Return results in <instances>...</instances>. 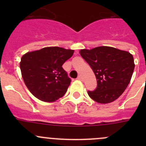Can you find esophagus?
Returning a JSON list of instances; mask_svg holds the SVG:
<instances>
[{"mask_svg":"<svg viewBox=\"0 0 146 146\" xmlns=\"http://www.w3.org/2000/svg\"><path fill=\"white\" fill-rule=\"evenodd\" d=\"M77 79H78V80H82V76H78Z\"/></svg>","mask_w":146,"mask_h":146,"instance_id":"esophagus-1","label":"esophagus"}]
</instances>
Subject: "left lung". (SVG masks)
<instances>
[{"mask_svg":"<svg viewBox=\"0 0 146 146\" xmlns=\"http://www.w3.org/2000/svg\"><path fill=\"white\" fill-rule=\"evenodd\" d=\"M80 54L92 69L98 82L95 90L88 91V95L101 104L117 100L127 88L133 75V56L110 46L82 49Z\"/></svg>","mask_w":146,"mask_h":146,"instance_id":"1","label":"left lung"}]
</instances>
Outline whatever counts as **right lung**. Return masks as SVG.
I'll list each match as a JSON object with an SVG mask.
<instances>
[{"instance_id":"right-lung-1","label":"right lung","mask_w":146,"mask_h":146,"mask_svg":"<svg viewBox=\"0 0 146 146\" xmlns=\"http://www.w3.org/2000/svg\"><path fill=\"white\" fill-rule=\"evenodd\" d=\"M73 53V50L53 46L23 56L22 76L34 96L44 102H54L64 96L71 79L62 66Z\"/></svg>"}]
</instances>
